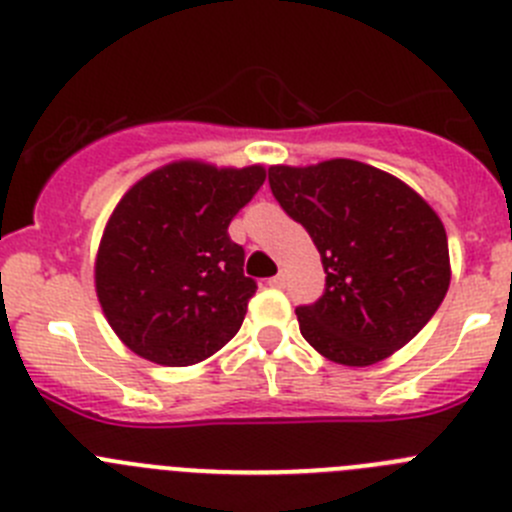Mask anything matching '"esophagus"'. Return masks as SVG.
Returning <instances> with one entry per match:
<instances>
[{"label": "esophagus", "mask_w": 512, "mask_h": 512, "mask_svg": "<svg viewBox=\"0 0 512 512\" xmlns=\"http://www.w3.org/2000/svg\"><path fill=\"white\" fill-rule=\"evenodd\" d=\"M270 285H272V288H283V285H285V272H280V275L270 278Z\"/></svg>", "instance_id": "obj_1"}]
</instances>
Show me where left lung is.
I'll return each instance as SVG.
<instances>
[{"label":"left lung","instance_id":"1","mask_svg":"<svg viewBox=\"0 0 512 512\" xmlns=\"http://www.w3.org/2000/svg\"><path fill=\"white\" fill-rule=\"evenodd\" d=\"M267 174L326 270V293L295 308L305 341L343 366L379 364L407 346L450 288L437 212L394 174L353 159L275 164Z\"/></svg>","mask_w":512,"mask_h":512}]
</instances>
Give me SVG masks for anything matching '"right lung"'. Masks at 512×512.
Here are the masks:
<instances>
[{"instance_id": "obj_1", "label": "right lung", "mask_w": 512, "mask_h": 512, "mask_svg": "<svg viewBox=\"0 0 512 512\" xmlns=\"http://www.w3.org/2000/svg\"><path fill=\"white\" fill-rule=\"evenodd\" d=\"M265 166L181 159L138 179L95 252V295L123 346L161 366L199 364L227 346L257 285L227 227Z\"/></svg>"}]
</instances>
